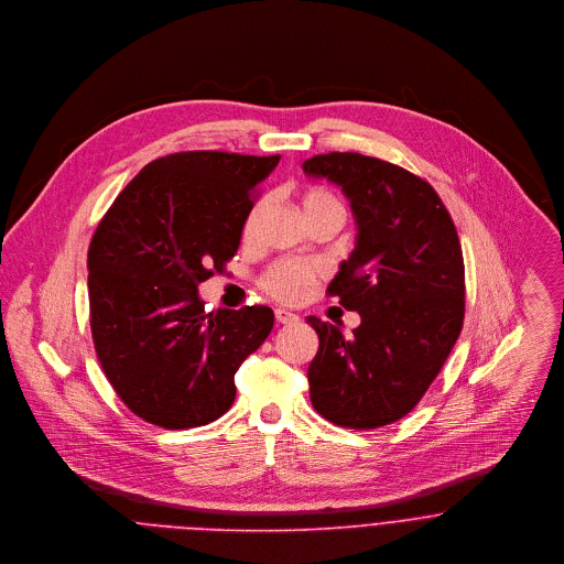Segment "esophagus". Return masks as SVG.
<instances>
[{"label":"esophagus","instance_id":"34e87169","mask_svg":"<svg viewBox=\"0 0 564 564\" xmlns=\"http://www.w3.org/2000/svg\"><path fill=\"white\" fill-rule=\"evenodd\" d=\"M275 322L278 324H293V322H297V315L291 313V311H284V308H275Z\"/></svg>","mask_w":564,"mask_h":564}]
</instances>
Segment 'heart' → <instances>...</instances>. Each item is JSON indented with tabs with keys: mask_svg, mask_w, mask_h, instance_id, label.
I'll return each mask as SVG.
<instances>
[{
	"mask_svg": "<svg viewBox=\"0 0 564 564\" xmlns=\"http://www.w3.org/2000/svg\"><path fill=\"white\" fill-rule=\"evenodd\" d=\"M304 209L306 214H313L324 207H341L339 198L326 188H311L304 192ZM258 218V205L247 214L245 225H242V236L249 238L253 234ZM322 275V267L317 262H304V260H280L267 269L262 275V289L278 302L284 304H300L304 302L311 291L315 280Z\"/></svg>",
	"mask_w": 564,
	"mask_h": 564,
	"instance_id": "b5f03b06",
	"label": "heart"
}]
</instances>
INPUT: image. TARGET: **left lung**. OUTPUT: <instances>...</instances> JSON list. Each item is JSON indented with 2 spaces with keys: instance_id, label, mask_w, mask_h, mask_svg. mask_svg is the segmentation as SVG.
<instances>
[{
  "instance_id": "8db88e82",
  "label": "left lung",
  "mask_w": 564,
  "mask_h": 564,
  "mask_svg": "<svg viewBox=\"0 0 564 564\" xmlns=\"http://www.w3.org/2000/svg\"><path fill=\"white\" fill-rule=\"evenodd\" d=\"M308 177L341 186L357 216L350 258L328 286L361 315L350 337L319 317L311 402L348 429L404 417L440 375L464 326V256L455 223L422 177L361 153L315 155Z\"/></svg>"
}]
</instances>
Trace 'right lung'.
Listing matches in <instances>:
<instances>
[{"instance_id": "obj_1", "label": "right lung", "mask_w": 564, "mask_h": 564, "mask_svg": "<svg viewBox=\"0 0 564 564\" xmlns=\"http://www.w3.org/2000/svg\"><path fill=\"white\" fill-rule=\"evenodd\" d=\"M280 155L186 151L118 194L87 251L89 322L120 400L162 429L220 417L234 375L273 328L269 306L205 313L196 286L234 258L256 192Z\"/></svg>"}]
</instances>
